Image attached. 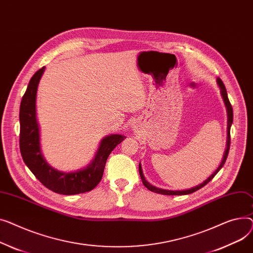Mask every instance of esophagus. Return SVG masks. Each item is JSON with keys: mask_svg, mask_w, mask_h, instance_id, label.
<instances>
[{"mask_svg": "<svg viewBox=\"0 0 253 253\" xmlns=\"http://www.w3.org/2000/svg\"><path fill=\"white\" fill-rule=\"evenodd\" d=\"M131 127H133V129H136V128H138V126H136V125H132V126Z\"/></svg>", "mask_w": 253, "mask_h": 253, "instance_id": "esophagus-1", "label": "esophagus"}]
</instances>
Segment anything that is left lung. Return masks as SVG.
I'll return each instance as SVG.
<instances>
[{"instance_id":"8db88e82","label":"left lung","mask_w":253,"mask_h":253,"mask_svg":"<svg viewBox=\"0 0 253 253\" xmlns=\"http://www.w3.org/2000/svg\"><path fill=\"white\" fill-rule=\"evenodd\" d=\"M216 83H217V85L219 86V90H220V95H221V98H222V101H224L225 103V106H226V109H227V115H228V127H227V147H226V150H225V153H224V156H222V159H221V162L219 163L218 168L209 176L205 181H203L201 184L195 186V187H192L190 189H186V190H168V189H162V188H158L156 186H153L151 185L149 182H148L145 176H144V173H143V170H142V167H141V163L139 165V172H140V176L142 179V182L144 184V186L148 189L150 190L151 192H154V193H158V194H162V195H187V194H191V193L195 192L199 189H201L202 187H204L207 183H210L214 175L219 171V169L224 167L225 162L227 160V157H228V154H229V149H230V142H231V139H230V129H231V126L233 124V108H232V105L231 103L228 99V94H227V90L225 87V84L224 83L221 82V80L219 78L216 79Z\"/></svg>"}]
</instances>
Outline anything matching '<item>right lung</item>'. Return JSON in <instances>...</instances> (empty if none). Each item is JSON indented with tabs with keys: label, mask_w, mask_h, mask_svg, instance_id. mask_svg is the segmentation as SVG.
<instances>
[{
	"label": "right lung",
	"mask_w": 253,
	"mask_h": 253,
	"mask_svg": "<svg viewBox=\"0 0 253 253\" xmlns=\"http://www.w3.org/2000/svg\"><path fill=\"white\" fill-rule=\"evenodd\" d=\"M43 71L44 67H42L34 74L21 100L19 111L21 156L26 167L49 190L63 195L88 192L100 183L109 154L126 137L121 133L104 137L94 159L84 169L66 172L52 168L42 153L40 126L37 120V92Z\"/></svg>",
	"instance_id": "add662e5"
}]
</instances>
